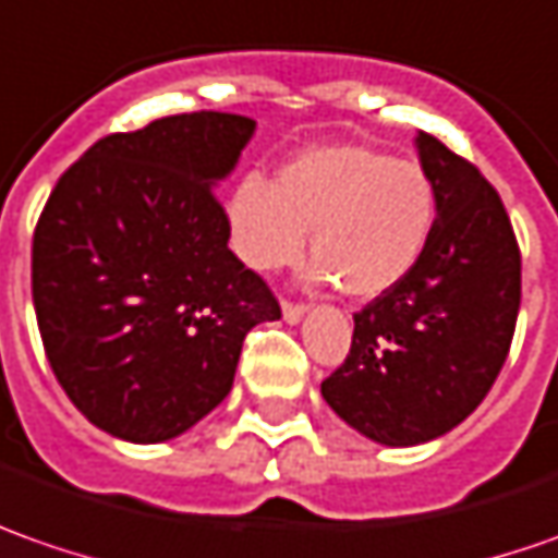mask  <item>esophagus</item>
<instances>
[{
    "label": "esophagus",
    "instance_id": "34e87169",
    "mask_svg": "<svg viewBox=\"0 0 558 558\" xmlns=\"http://www.w3.org/2000/svg\"><path fill=\"white\" fill-rule=\"evenodd\" d=\"M280 312H283V320H287V324H299L302 315H305V305H299V302H283Z\"/></svg>",
    "mask_w": 558,
    "mask_h": 558
}]
</instances>
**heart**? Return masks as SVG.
<instances>
[{
  "mask_svg": "<svg viewBox=\"0 0 558 558\" xmlns=\"http://www.w3.org/2000/svg\"><path fill=\"white\" fill-rule=\"evenodd\" d=\"M231 246L253 271L299 259L312 228L315 280L374 299L408 278L435 228V187L423 166L364 145L308 147L278 182L246 175L228 201Z\"/></svg>",
  "mask_w": 558,
  "mask_h": 558,
  "instance_id": "1",
  "label": "heart"
}]
</instances>
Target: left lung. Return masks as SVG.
I'll list each match as a JSON object with an SVG mask.
<instances>
[{"label": "left lung", "instance_id": "8db88e82", "mask_svg": "<svg viewBox=\"0 0 558 558\" xmlns=\"http://www.w3.org/2000/svg\"><path fill=\"white\" fill-rule=\"evenodd\" d=\"M435 187V228L401 283L355 315L352 349L320 383L352 429L389 448L451 433L509 355L522 256L500 194L438 138L416 135Z\"/></svg>", "mask_w": 558, "mask_h": 558}]
</instances>
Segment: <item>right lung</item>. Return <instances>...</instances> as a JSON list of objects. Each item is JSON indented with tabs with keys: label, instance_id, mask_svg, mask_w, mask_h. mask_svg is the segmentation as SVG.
I'll return each instance as SVG.
<instances>
[{
	"label": "right lung",
	"instance_id": "1",
	"mask_svg": "<svg viewBox=\"0 0 558 558\" xmlns=\"http://www.w3.org/2000/svg\"><path fill=\"white\" fill-rule=\"evenodd\" d=\"M256 120H154L88 147L33 234V308L61 389L135 445L187 433L234 386L243 337L278 320L268 283L231 250L216 184Z\"/></svg>",
	"mask_w": 558,
	"mask_h": 558
}]
</instances>
